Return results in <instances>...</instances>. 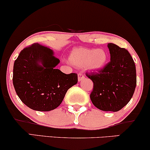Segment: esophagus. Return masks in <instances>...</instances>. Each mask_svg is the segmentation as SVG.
<instances>
[{
    "mask_svg": "<svg viewBox=\"0 0 150 150\" xmlns=\"http://www.w3.org/2000/svg\"><path fill=\"white\" fill-rule=\"evenodd\" d=\"M84 78H85L84 75H83L82 73H80L78 74V81H79L83 80V79H84Z\"/></svg>",
    "mask_w": 150,
    "mask_h": 150,
    "instance_id": "obj_1",
    "label": "esophagus"
}]
</instances>
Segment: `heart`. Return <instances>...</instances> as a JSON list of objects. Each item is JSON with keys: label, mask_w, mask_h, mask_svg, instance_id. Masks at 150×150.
I'll use <instances>...</instances> for the list:
<instances>
[{"label": "heart", "mask_w": 150, "mask_h": 150, "mask_svg": "<svg viewBox=\"0 0 150 150\" xmlns=\"http://www.w3.org/2000/svg\"><path fill=\"white\" fill-rule=\"evenodd\" d=\"M107 52L102 49L77 48L70 53L69 60L74 66H84L90 71H99L105 66L107 62Z\"/></svg>", "instance_id": "b5f03b06"}]
</instances>
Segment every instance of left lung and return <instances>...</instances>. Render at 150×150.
Returning <instances> with one entry per match:
<instances>
[{
    "label": "left lung",
    "instance_id": "obj_1",
    "mask_svg": "<svg viewBox=\"0 0 150 150\" xmlns=\"http://www.w3.org/2000/svg\"><path fill=\"white\" fill-rule=\"evenodd\" d=\"M111 61L97 73H86L93 82L92 103L102 111H120L132 99L136 86V66L129 52L108 43Z\"/></svg>",
    "mask_w": 150,
    "mask_h": 150
}]
</instances>
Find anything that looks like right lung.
<instances>
[{
	"instance_id": "obj_1",
	"label": "right lung",
	"mask_w": 150,
	"mask_h": 150,
	"mask_svg": "<svg viewBox=\"0 0 150 150\" xmlns=\"http://www.w3.org/2000/svg\"><path fill=\"white\" fill-rule=\"evenodd\" d=\"M59 59L39 43L21 50L14 64L13 84L20 100L30 109L49 111L58 107L69 89L77 83L76 73L55 67Z\"/></svg>"
}]
</instances>
